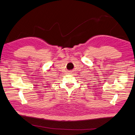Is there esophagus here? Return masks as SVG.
<instances>
[{
  "instance_id": "obj_1",
  "label": "esophagus",
  "mask_w": 135,
  "mask_h": 135,
  "mask_svg": "<svg viewBox=\"0 0 135 135\" xmlns=\"http://www.w3.org/2000/svg\"><path fill=\"white\" fill-rule=\"evenodd\" d=\"M68 74H70V73H68Z\"/></svg>"
}]
</instances>
